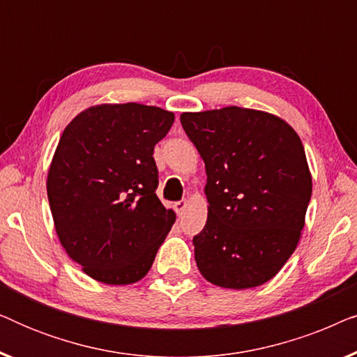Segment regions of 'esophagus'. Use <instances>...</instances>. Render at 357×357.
Segmentation results:
<instances>
[{"mask_svg": "<svg viewBox=\"0 0 357 357\" xmlns=\"http://www.w3.org/2000/svg\"><path fill=\"white\" fill-rule=\"evenodd\" d=\"M188 206V202L187 199H180V202H177L174 204V208H175V211H177V214H183V211H185V208Z\"/></svg>", "mask_w": 357, "mask_h": 357, "instance_id": "obj_1", "label": "esophagus"}]
</instances>
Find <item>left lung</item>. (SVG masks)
Listing matches in <instances>:
<instances>
[{
	"mask_svg": "<svg viewBox=\"0 0 357 357\" xmlns=\"http://www.w3.org/2000/svg\"><path fill=\"white\" fill-rule=\"evenodd\" d=\"M180 121L208 175V221L193 237L199 273L227 289L270 281L296 250L312 197L299 135L242 107L185 112Z\"/></svg>",
	"mask_w": 357,
	"mask_h": 357,
	"instance_id": "1",
	"label": "left lung"
}]
</instances>
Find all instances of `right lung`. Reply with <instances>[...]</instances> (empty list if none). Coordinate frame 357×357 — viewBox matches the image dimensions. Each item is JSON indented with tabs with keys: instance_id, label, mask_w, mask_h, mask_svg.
Masks as SVG:
<instances>
[{
	"instance_id": "add662e5",
	"label": "right lung",
	"mask_w": 357,
	"mask_h": 357,
	"mask_svg": "<svg viewBox=\"0 0 357 357\" xmlns=\"http://www.w3.org/2000/svg\"><path fill=\"white\" fill-rule=\"evenodd\" d=\"M174 114L159 107L102 104L63 131L47 195L63 248L92 280L133 284L148 275L175 222L155 195L154 146Z\"/></svg>"
}]
</instances>
